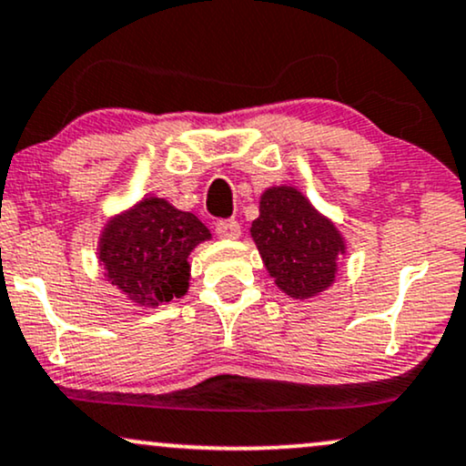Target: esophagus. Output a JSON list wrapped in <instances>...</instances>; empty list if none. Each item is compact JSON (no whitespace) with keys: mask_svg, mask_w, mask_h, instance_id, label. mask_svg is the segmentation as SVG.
Returning <instances> with one entry per match:
<instances>
[{"mask_svg":"<svg viewBox=\"0 0 466 466\" xmlns=\"http://www.w3.org/2000/svg\"><path fill=\"white\" fill-rule=\"evenodd\" d=\"M216 233L222 239H238L242 235V227L238 220H220L216 224Z\"/></svg>","mask_w":466,"mask_h":466,"instance_id":"obj_1","label":"esophagus"}]
</instances>
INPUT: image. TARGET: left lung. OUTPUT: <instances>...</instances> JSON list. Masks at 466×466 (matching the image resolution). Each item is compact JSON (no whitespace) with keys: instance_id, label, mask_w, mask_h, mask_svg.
Wrapping results in <instances>:
<instances>
[{"instance_id":"left-lung-1","label":"left lung","mask_w":466,"mask_h":466,"mask_svg":"<svg viewBox=\"0 0 466 466\" xmlns=\"http://www.w3.org/2000/svg\"><path fill=\"white\" fill-rule=\"evenodd\" d=\"M250 235L280 291L296 300L319 296L335 283L346 239L335 222L294 186H272L261 194L259 218Z\"/></svg>"}]
</instances>
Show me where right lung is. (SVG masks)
<instances>
[{
  "instance_id": "right-lung-1",
  "label": "right lung",
  "mask_w": 466,
  "mask_h": 466,
  "mask_svg": "<svg viewBox=\"0 0 466 466\" xmlns=\"http://www.w3.org/2000/svg\"><path fill=\"white\" fill-rule=\"evenodd\" d=\"M209 228L166 198L147 197L101 228L96 257L106 279L137 307L155 309L187 294L189 252Z\"/></svg>"
}]
</instances>
